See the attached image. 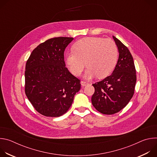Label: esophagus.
<instances>
[{"mask_svg":"<svg viewBox=\"0 0 157 157\" xmlns=\"http://www.w3.org/2000/svg\"><path fill=\"white\" fill-rule=\"evenodd\" d=\"M81 84L82 86H85L86 85L88 84V82H86V81H81Z\"/></svg>","mask_w":157,"mask_h":157,"instance_id":"esophagus-1","label":"esophagus"}]
</instances>
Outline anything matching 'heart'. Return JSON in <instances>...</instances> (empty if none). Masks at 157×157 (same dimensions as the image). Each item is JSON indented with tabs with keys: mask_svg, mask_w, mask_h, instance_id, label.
<instances>
[{
	"mask_svg": "<svg viewBox=\"0 0 157 157\" xmlns=\"http://www.w3.org/2000/svg\"><path fill=\"white\" fill-rule=\"evenodd\" d=\"M73 51L66 54V64L76 76L81 74L86 64L87 68L84 76L86 79H91L96 75L99 78L107 77L113 72L117 63V47L114 41L109 39L83 38L74 44Z\"/></svg>",
	"mask_w": 157,
	"mask_h": 157,
	"instance_id": "heart-1",
	"label": "heart"
}]
</instances>
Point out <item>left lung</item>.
Returning <instances> with one entry per match:
<instances>
[{
  "label": "left lung",
  "mask_w": 157,
  "mask_h": 157,
  "mask_svg": "<svg viewBox=\"0 0 157 157\" xmlns=\"http://www.w3.org/2000/svg\"><path fill=\"white\" fill-rule=\"evenodd\" d=\"M119 53L115 69L110 76L93 84L95 91L91 101L99 113L116 114L129 102L135 90L136 70L133 57L124 44L113 36Z\"/></svg>",
  "instance_id": "8db88e82"
}]
</instances>
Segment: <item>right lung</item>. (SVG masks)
Here are the masks:
<instances>
[{
    "label": "right lung",
    "instance_id": "obj_1",
    "mask_svg": "<svg viewBox=\"0 0 157 157\" xmlns=\"http://www.w3.org/2000/svg\"><path fill=\"white\" fill-rule=\"evenodd\" d=\"M73 39L50 38L35 48L27 61L25 94L43 116L56 117L65 114L80 90V80L68 71L64 60L65 48Z\"/></svg>",
    "mask_w": 157,
    "mask_h": 157
}]
</instances>
